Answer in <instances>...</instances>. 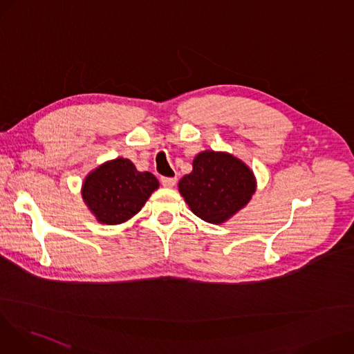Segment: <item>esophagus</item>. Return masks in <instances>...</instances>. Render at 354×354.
Returning <instances> with one entry per match:
<instances>
[{
    "instance_id": "obj_1",
    "label": "esophagus",
    "mask_w": 354,
    "mask_h": 354,
    "mask_svg": "<svg viewBox=\"0 0 354 354\" xmlns=\"http://www.w3.org/2000/svg\"><path fill=\"white\" fill-rule=\"evenodd\" d=\"M160 183L165 187H174L176 185V178H160Z\"/></svg>"
}]
</instances>
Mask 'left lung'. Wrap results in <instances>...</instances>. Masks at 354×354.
Here are the masks:
<instances>
[{
  "mask_svg": "<svg viewBox=\"0 0 354 354\" xmlns=\"http://www.w3.org/2000/svg\"><path fill=\"white\" fill-rule=\"evenodd\" d=\"M179 194L202 221L221 225L236 215L256 192V178L248 165L229 152L203 151L192 172L179 180Z\"/></svg>",
  "mask_w": 354,
  "mask_h": 354,
  "instance_id": "obj_1",
  "label": "left lung"
}]
</instances>
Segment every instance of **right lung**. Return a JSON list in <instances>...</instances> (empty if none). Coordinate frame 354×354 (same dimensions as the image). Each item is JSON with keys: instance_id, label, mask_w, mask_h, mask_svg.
Instances as JSON below:
<instances>
[{"instance_id": "obj_1", "label": "right lung", "mask_w": 354, "mask_h": 354, "mask_svg": "<svg viewBox=\"0 0 354 354\" xmlns=\"http://www.w3.org/2000/svg\"><path fill=\"white\" fill-rule=\"evenodd\" d=\"M158 187L151 172H139L129 159L115 158L85 176L81 195L100 223L121 225L142 209Z\"/></svg>"}]
</instances>
